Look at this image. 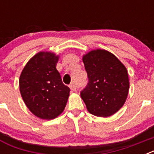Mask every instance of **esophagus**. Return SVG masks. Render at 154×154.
<instances>
[{"label":"esophagus","mask_w":154,"mask_h":154,"mask_svg":"<svg viewBox=\"0 0 154 154\" xmlns=\"http://www.w3.org/2000/svg\"><path fill=\"white\" fill-rule=\"evenodd\" d=\"M69 87H70V89L72 91H76L77 90V89H78V86H77V85H76L75 82L71 83L70 85H69Z\"/></svg>","instance_id":"obj_1"}]
</instances>
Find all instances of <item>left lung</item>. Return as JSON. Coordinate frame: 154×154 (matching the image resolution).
<instances>
[{"label":"left lung","mask_w":154,"mask_h":154,"mask_svg":"<svg viewBox=\"0 0 154 154\" xmlns=\"http://www.w3.org/2000/svg\"><path fill=\"white\" fill-rule=\"evenodd\" d=\"M88 83L80 92L86 108L96 116L107 117L123 106L129 92L127 70L112 53L97 49L84 55Z\"/></svg>","instance_id":"left-lung-1"}]
</instances>
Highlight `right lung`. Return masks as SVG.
I'll return each mask as SVG.
<instances>
[{"label":"right lung","instance_id":"add662e5","mask_svg":"<svg viewBox=\"0 0 154 154\" xmlns=\"http://www.w3.org/2000/svg\"><path fill=\"white\" fill-rule=\"evenodd\" d=\"M58 59L53 53H38L28 61L20 76L23 100L30 111L41 119H55L67 103L70 89L64 85L55 67Z\"/></svg>","mask_w":154,"mask_h":154}]
</instances>
